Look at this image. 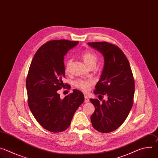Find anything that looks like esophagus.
<instances>
[{
  "mask_svg": "<svg viewBox=\"0 0 158 158\" xmlns=\"http://www.w3.org/2000/svg\"><path fill=\"white\" fill-rule=\"evenodd\" d=\"M89 101V98H88L87 96H84V102H88Z\"/></svg>",
  "mask_w": 158,
  "mask_h": 158,
  "instance_id": "esophagus-1",
  "label": "esophagus"
}]
</instances>
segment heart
Segmentation results:
<instances>
[{
  "mask_svg": "<svg viewBox=\"0 0 158 158\" xmlns=\"http://www.w3.org/2000/svg\"><path fill=\"white\" fill-rule=\"evenodd\" d=\"M81 56L83 59L84 62L89 67L94 65L95 66L98 57L96 53L93 51H84L81 54ZM71 64V59H66L64 62V69L65 72H68L70 69V66ZM93 84V82L91 80H87L84 79H79L74 82V85L77 89L82 90V91L86 93L87 92L90 87H91Z\"/></svg>",
  "mask_w": 158,
  "mask_h": 158,
  "instance_id": "b5f03b06",
  "label": "heart"
}]
</instances>
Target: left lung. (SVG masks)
<instances>
[{"instance_id": "1", "label": "left lung", "mask_w": 158, "mask_h": 158, "mask_svg": "<svg viewBox=\"0 0 158 158\" xmlns=\"http://www.w3.org/2000/svg\"><path fill=\"white\" fill-rule=\"evenodd\" d=\"M87 44L101 52L104 60L94 93L99 99L107 96L101 103L98 99H90L95 107L91 120L96 130L107 133L120 127L127 118L133 104L134 80L129 62L118 46L107 42Z\"/></svg>"}]
</instances>
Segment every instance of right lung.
<instances>
[{
    "label": "right lung",
    "instance_id": "1",
    "mask_svg": "<svg viewBox=\"0 0 158 158\" xmlns=\"http://www.w3.org/2000/svg\"><path fill=\"white\" fill-rule=\"evenodd\" d=\"M78 42L64 39L47 42L35 54L29 69L26 82L29 107L39 124L52 132L68 128L84 101V94L77 89L63 99L57 92L64 85V56Z\"/></svg>",
    "mask_w": 158,
    "mask_h": 158
}]
</instances>
